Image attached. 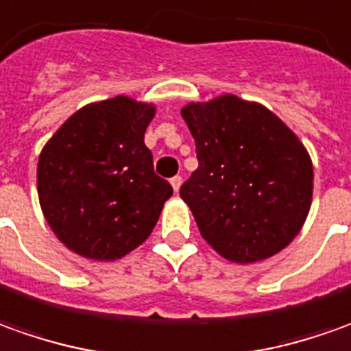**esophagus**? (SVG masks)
I'll use <instances>...</instances> for the list:
<instances>
[{
	"instance_id": "34e87169",
	"label": "esophagus",
	"mask_w": 351,
	"mask_h": 351,
	"mask_svg": "<svg viewBox=\"0 0 351 351\" xmlns=\"http://www.w3.org/2000/svg\"><path fill=\"white\" fill-rule=\"evenodd\" d=\"M181 181H183V178H181V176H173V178H171V180H170L171 187H173V191H176V193L180 191Z\"/></svg>"
}]
</instances>
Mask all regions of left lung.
Returning a JSON list of instances; mask_svg holds the SVG:
<instances>
[{
  "mask_svg": "<svg viewBox=\"0 0 351 351\" xmlns=\"http://www.w3.org/2000/svg\"><path fill=\"white\" fill-rule=\"evenodd\" d=\"M199 168L181 185L201 236L228 261L272 257L302 230L311 206L307 150L265 106L226 94L181 110Z\"/></svg>",
  "mask_w": 351,
  "mask_h": 351,
  "instance_id": "obj_1",
  "label": "left lung"
}]
</instances>
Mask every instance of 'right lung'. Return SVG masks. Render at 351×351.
Listing matches in <instances>:
<instances>
[{
	"mask_svg": "<svg viewBox=\"0 0 351 351\" xmlns=\"http://www.w3.org/2000/svg\"><path fill=\"white\" fill-rule=\"evenodd\" d=\"M154 108L117 96L84 106L49 138L38 160L42 213L61 243L114 261L158 222L171 185L154 173L145 131Z\"/></svg>",
	"mask_w": 351,
	"mask_h": 351,
	"instance_id": "obj_1",
	"label": "right lung"
}]
</instances>
